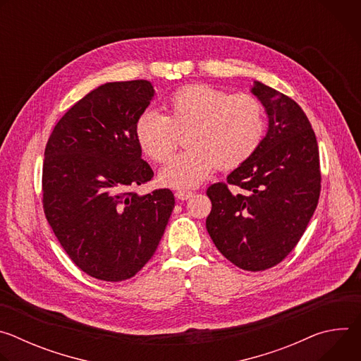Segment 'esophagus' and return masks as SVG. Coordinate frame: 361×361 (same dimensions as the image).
Listing matches in <instances>:
<instances>
[{"mask_svg":"<svg viewBox=\"0 0 361 361\" xmlns=\"http://www.w3.org/2000/svg\"><path fill=\"white\" fill-rule=\"evenodd\" d=\"M192 191H188V190H180V191H177L176 192V197L178 198V200H181V201H184V200H188L190 197H192Z\"/></svg>","mask_w":361,"mask_h":361,"instance_id":"34e87169","label":"esophagus"}]
</instances>
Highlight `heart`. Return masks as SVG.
I'll return each instance as SVG.
<instances>
[{
  "mask_svg": "<svg viewBox=\"0 0 361 361\" xmlns=\"http://www.w3.org/2000/svg\"><path fill=\"white\" fill-rule=\"evenodd\" d=\"M267 121L259 98L247 92L191 84L174 91L167 101V116L142 111L134 126L137 141L159 164L170 161L185 133L188 147L160 174L173 187H194L216 167L234 170L248 161L263 144Z\"/></svg>",
  "mask_w": 361,
  "mask_h": 361,
  "instance_id": "1",
  "label": "heart"
}]
</instances>
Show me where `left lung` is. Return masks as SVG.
I'll use <instances>...</instances> for the list:
<instances>
[{
	"label": "left lung",
	"mask_w": 361,
	"mask_h": 361,
	"mask_svg": "<svg viewBox=\"0 0 361 361\" xmlns=\"http://www.w3.org/2000/svg\"><path fill=\"white\" fill-rule=\"evenodd\" d=\"M251 92L266 109L269 131L226 183L207 188L213 207L205 227L234 266L263 271L283 262L304 234L322 173L316 134L297 102L259 81Z\"/></svg>",
	"instance_id": "1"
}]
</instances>
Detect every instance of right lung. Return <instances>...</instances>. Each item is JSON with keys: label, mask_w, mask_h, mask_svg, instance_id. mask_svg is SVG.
I'll return each instance as SVG.
<instances>
[{"label": "right lung", "mask_w": 361, "mask_h": 361, "mask_svg": "<svg viewBox=\"0 0 361 361\" xmlns=\"http://www.w3.org/2000/svg\"><path fill=\"white\" fill-rule=\"evenodd\" d=\"M152 97L145 80L102 84L63 116L45 145L47 221L73 263L102 281L131 279L147 264L174 209L169 188L130 190L154 176L134 133Z\"/></svg>", "instance_id": "obj_1"}]
</instances>
